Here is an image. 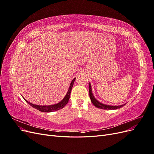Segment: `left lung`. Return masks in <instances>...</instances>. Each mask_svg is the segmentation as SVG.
<instances>
[{"label":"left lung","instance_id":"1","mask_svg":"<svg viewBox=\"0 0 154 154\" xmlns=\"http://www.w3.org/2000/svg\"><path fill=\"white\" fill-rule=\"evenodd\" d=\"M88 88H89V96H90L91 100L92 101V103H93V105H94L96 107H97V108H99L101 109H105V110H114V109H119L125 105L124 104V105H119V106H112V105H105V104L101 103L100 101H97L94 97V95H93L91 83H89V87H88Z\"/></svg>","mask_w":154,"mask_h":154}]
</instances>
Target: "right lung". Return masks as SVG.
I'll list each match as a JSON object with an SVG mask.
<instances>
[{"label": "right lung", "instance_id": "1", "mask_svg": "<svg viewBox=\"0 0 154 154\" xmlns=\"http://www.w3.org/2000/svg\"><path fill=\"white\" fill-rule=\"evenodd\" d=\"M75 79L76 78H74L72 80L66 96L64 97V98L61 101L59 102V103L57 104H54V105H35V104H32V103H30V102H29L28 101H27L26 99H24V97H23V98L24 99V100L27 102V103H29L31 106L33 107V108L38 110L41 112H53V111L62 109L68 103L69 97H70V95H71V92L72 88V86L74 84V81H75Z\"/></svg>", "mask_w": 154, "mask_h": 154}]
</instances>
